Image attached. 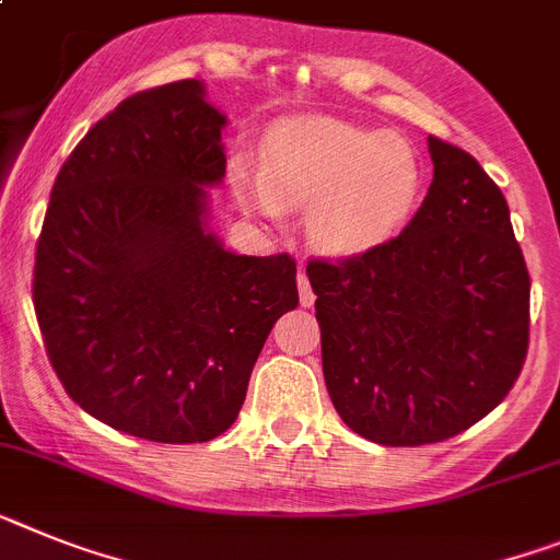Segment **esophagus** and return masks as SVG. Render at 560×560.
I'll list each match as a JSON object with an SVG mask.
<instances>
[{
	"instance_id": "1",
	"label": "esophagus",
	"mask_w": 560,
	"mask_h": 560,
	"mask_svg": "<svg viewBox=\"0 0 560 560\" xmlns=\"http://www.w3.org/2000/svg\"><path fill=\"white\" fill-rule=\"evenodd\" d=\"M298 285H300V305L312 308L314 291H312V283H308V277H305V271H300V275H298Z\"/></svg>"
}]
</instances>
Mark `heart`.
Here are the masks:
<instances>
[{
  "instance_id": "1",
  "label": "heart",
  "mask_w": 560,
  "mask_h": 560,
  "mask_svg": "<svg viewBox=\"0 0 560 560\" xmlns=\"http://www.w3.org/2000/svg\"><path fill=\"white\" fill-rule=\"evenodd\" d=\"M422 161L413 143L337 118H294L262 143L260 175L232 166L234 189L248 209L280 221L283 209H308L312 241L353 255L388 241L417 207Z\"/></svg>"
}]
</instances>
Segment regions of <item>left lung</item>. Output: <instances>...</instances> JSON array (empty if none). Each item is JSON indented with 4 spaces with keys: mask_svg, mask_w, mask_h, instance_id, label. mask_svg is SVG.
<instances>
[{
    "mask_svg": "<svg viewBox=\"0 0 560 560\" xmlns=\"http://www.w3.org/2000/svg\"><path fill=\"white\" fill-rule=\"evenodd\" d=\"M433 180L394 241L312 260L323 374L342 422L388 447L451 439L510 394L529 339V275L479 161L428 138Z\"/></svg>",
    "mask_w": 560,
    "mask_h": 560,
    "instance_id": "obj_1",
    "label": "left lung"
}]
</instances>
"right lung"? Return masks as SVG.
Segmentation results:
<instances>
[{"label":"right lung","instance_id":"obj_1","mask_svg":"<svg viewBox=\"0 0 560 560\" xmlns=\"http://www.w3.org/2000/svg\"><path fill=\"white\" fill-rule=\"evenodd\" d=\"M223 127L198 79L124 98L61 166L36 246L33 305L61 385L150 442L226 433L300 303L289 255H234L209 226Z\"/></svg>","mask_w":560,"mask_h":560}]
</instances>
